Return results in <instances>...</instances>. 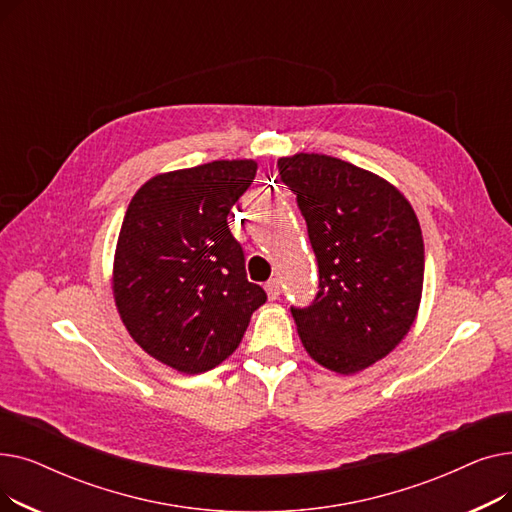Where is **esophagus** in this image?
<instances>
[{
    "mask_svg": "<svg viewBox=\"0 0 512 512\" xmlns=\"http://www.w3.org/2000/svg\"><path fill=\"white\" fill-rule=\"evenodd\" d=\"M265 292H267V297H270V301H276L280 297V282L276 278L265 282Z\"/></svg>",
    "mask_w": 512,
    "mask_h": 512,
    "instance_id": "obj_1",
    "label": "esophagus"
}]
</instances>
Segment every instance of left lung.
Listing matches in <instances>:
<instances>
[{"instance_id": "8db88e82", "label": "left lung", "mask_w": 512, "mask_h": 512, "mask_svg": "<svg viewBox=\"0 0 512 512\" xmlns=\"http://www.w3.org/2000/svg\"><path fill=\"white\" fill-rule=\"evenodd\" d=\"M319 265V292L292 309L309 357L340 375L378 363L411 332L423 294V236L386 178L324 153L278 159Z\"/></svg>"}]
</instances>
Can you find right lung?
Masks as SVG:
<instances>
[{"label":"right lung","instance_id":"add662e5","mask_svg":"<svg viewBox=\"0 0 512 512\" xmlns=\"http://www.w3.org/2000/svg\"><path fill=\"white\" fill-rule=\"evenodd\" d=\"M255 159H215L149 178L118 234L112 294L130 338L180 373L226 361L265 301L228 228Z\"/></svg>","mask_w":512,"mask_h":512}]
</instances>
